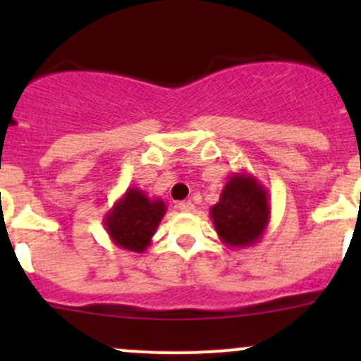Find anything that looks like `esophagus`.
I'll use <instances>...</instances> for the list:
<instances>
[{
    "instance_id": "1",
    "label": "esophagus",
    "mask_w": 361,
    "mask_h": 361,
    "mask_svg": "<svg viewBox=\"0 0 361 361\" xmlns=\"http://www.w3.org/2000/svg\"><path fill=\"white\" fill-rule=\"evenodd\" d=\"M176 207L180 211H183V213H192L194 211V204H192L190 201H181L176 204Z\"/></svg>"
}]
</instances>
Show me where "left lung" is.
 Here are the masks:
<instances>
[{"instance_id":"1","label":"left lung","mask_w":361,"mask_h":361,"mask_svg":"<svg viewBox=\"0 0 361 361\" xmlns=\"http://www.w3.org/2000/svg\"><path fill=\"white\" fill-rule=\"evenodd\" d=\"M216 234L228 248H250L260 243L271 221L269 194L264 185L245 169L232 173L209 209Z\"/></svg>"}]
</instances>
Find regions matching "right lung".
Segmentation results:
<instances>
[{"instance_id": "add662e5", "label": "right lung", "mask_w": 361, "mask_h": 361, "mask_svg": "<svg viewBox=\"0 0 361 361\" xmlns=\"http://www.w3.org/2000/svg\"><path fill=\"white\" fill-rule=\"evenodd\" d=\"M166 211L162 199H152L140 188L130 187L104 214L103 224L113 245L143 253L152 245V238Z\"/></svg>"}]
</instances>
